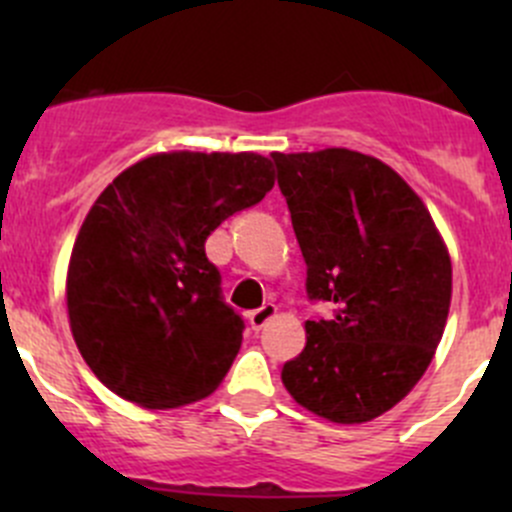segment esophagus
<instances>
[{
  "instance_id": "obj_1",
  "label": "esophagus",
  "mask_w": 512,
  "mask_h": 512,
  "mask_svg": "<svg viewBox=\"0 0 512 512\" xmlns=\"http://www.w3.org/2000/svg\"><path fill=\"white\" fill-rule=\"evenodd\" d=\"M275 317H277L275 304H265V307H260V309H255V312L247 314L252 329H262L267 322H270V319H275Z\"/></svg>"
}]
</instances>
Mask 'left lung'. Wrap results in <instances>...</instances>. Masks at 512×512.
<instances>
[{
    "mask_svg": "<svg viewBox=\"0 0 512 512\" xmlns=\"http://www.w3.org/2000/svg\"><path fill=\"white\" fill-rule=\"evenodd\" d=\"M307 262V292L334 304L304 322L282 369L299 406L334 423L394 409L436 354L451 309V255L431 213L384 160L324 148L272 153Z\"/></svg>",
    "mask_w": 512,
    "mask_h": 512,
    "instance_id": "left-lung-1",
    "label": "left lung"
}]
</instances>
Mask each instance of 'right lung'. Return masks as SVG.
Listing matches in <instances>:
<instances>
[{
  "label": "right lung",
  "instance_id": "obj_1",
  "mask_svg": "<svg viewBox=\"0 0 512 512\" xmlns=\"http://www.w3.org/2000/svg\"><path fill=\"white\" fill-rule=\"evenodd\" d=\"M275 185L260 153L168 151L118 173L91 205L66 272L69 327L103 386L143 409L213 394L242 344L205 240Z\"/></svg>",
  "mask_w": 512,
  "mask_h": 512
}]
</instances>
